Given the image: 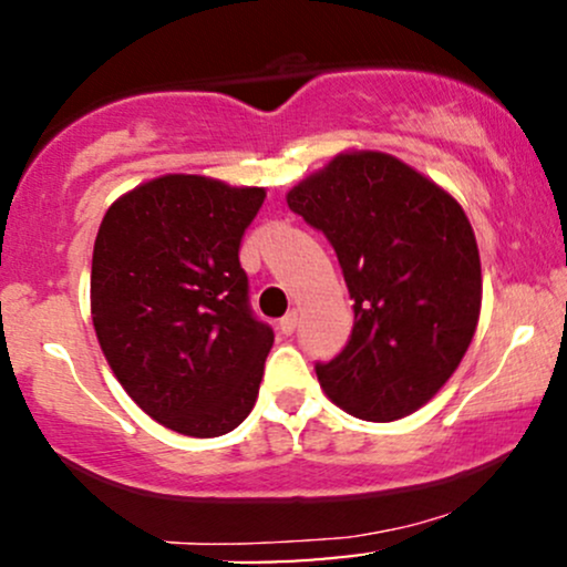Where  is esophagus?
<instances>
[{
  "label": "esophagus",
  "instance_id": "esophagus-1",
  "mask_svg": "<svg viewBox=\"0 0 567 567\" xmlns=\"http://www.w3.org/2000/svg\"><path fill=\"white\" fill-rule=\"evenodd\" d=\"M296 324H298V315H296V311H290V315H285L282 320H279V333L292 336V333H296Z\"/></svg>",
  "mask_w": 567,
  "mask_h": 567
}]
</instances>
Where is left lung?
<instances>
[{
    "instance_id": "left-lung-1",
    "label": "left lung",
    "mask_w": 567,
    "mask_h": 567,
    "mask_svg": "<svg viewBox=\"0 0 567 567\" xmlns=\"http://www.w3.org/2000/svg\"><path fill=\"white\" fill-rule=\"evenodd\" d=\"M333 245L354 328L324 394L365 421H396L440 392L470 349L483 277L474 231L451 194L379 152L341 154L288 194Z\"/></svg>"
}]
</instances>
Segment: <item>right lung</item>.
Returning a JSON list of instances; mask_svg holds the SVG:
<instances>
[{"label": "right lung", "mask_w": 567, "mask_h": 567, "mask_svg": "<svg viewBox=\"0 0 567 567\" xmlns=\"http://www.w3.org/2000/svg\"><path fill=\"white\" fill-rule=\"evenodd\" d=\"M264 188L165 175L116 199L93 250L95 336L125 392L188 437H220L256 405L275 330L239 264Z\"/></svg>", "instance_id": "1"}]
</instances>
